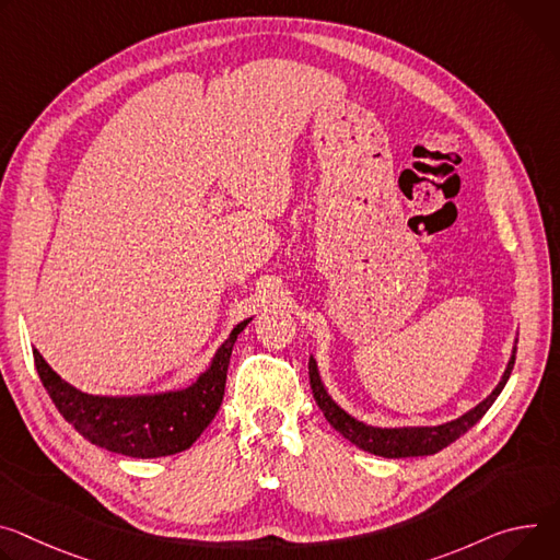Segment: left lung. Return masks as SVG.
I'll return each instance as SVG.
<instances>
[{"label": "left lung", "mask_w": 560, "mask_h": 560, "mask_svg": "<svg viewBox=\"0 0 560 560\" xmlns=\"http://www.w3.org/2000/svg\"><path fill=\"white\" fill-rule=\"evenodd\" d=\"M518 343V339H516ZM516 362V346L512 350V358L506 362V369L495 384V388L480 401L474 409L463 413L460 418H455L451 422H442L435 427H373L366 424L358 418H352L348 411H343L341 406L332 399L328 393L315 354H311L308 362V375H311V386L313 395L319 404V409L324 411L326 420L332 424L335 431H339L346 440H350L354 446H360L362 451H369L373 455L382 457H418V455H433L455 442L460 435H465L487 411L489 406L495 401L500 390L504 388L506 380H510Z\"/></svg>", "instance_id": "obj_1"}]
</instances>
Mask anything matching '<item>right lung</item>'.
Segmentation results:
<instances>
[{
  "mask_svg": "<svg viewBox=\"0 0 560 560\" xmlns=\"http://www.w3.org/2000/svg\"><path fill=\"white\" fill-rule=\"evenodd\" d=\"M252 317L232 328L208 369L176 390L140 395H91L62 380L33 350L37 375L73 429L91 444L131 457H163L189 448L210 427L225 393L232 348Z\"/></svg>",
  "mask_w": 560,
  "mask_h": 560,
  "instance_id": "obj_1",
  "label": "right lung"
}]
</instances>
